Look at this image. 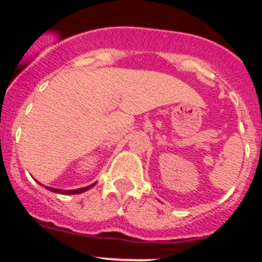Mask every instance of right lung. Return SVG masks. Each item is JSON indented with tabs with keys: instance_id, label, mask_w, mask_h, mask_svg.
Wrapping results in <instances>:
<instances>
[{
	"instance_id": "1",
	"label": "right lung",
	"mask_w": 262,
	"mask_h": 262,
	"mask_svg": "<svg viewBox=\"0 0 262 262\" xmlns=\"http://www.w3.org/2000/svg\"><path fill=\"white\" fill-rule=\"evenodd\" d=\"M41 185V184H40ZM93 185H89V186H85V187H80V189H75V190H61V189H55V187H50V186H46L48 190L53 191V193H59V194H66V195H69V194H80V193H84V191L89 190L90 187H93Z\"/></svg>"
}]
</instances>
